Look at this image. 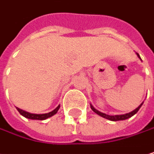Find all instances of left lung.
Segmentation results:
<instances>
[{
  "instance_id": "left-lung-1",
  "label": "left lung",
  "mask_w": 154,
  "mask_h": 154,
  "mask_svg": "<svg viewBox=\"0 0 154 154\" xmlns=\"http://www.w3.org/2000/svg\"><path fill=\"white\" fill-rule=\"evenodd\" d=\"M137 54V56L140 57V56H139V54L138 53H136ZM141 58V57H140ZM142 105H143V103L135 109V110H134V111H132L131 113H128V114H125V115H117V116H109V115H106V114H104V113H101V112H99V111H97V109H95L92 106H91V108H92V110L96 113V114H97L98 116H102V117H104V118H106V119H108V120H111V121H121V120H125V119H128V118H130L131 116H133L134 115H135L137 112H138V110L140 109V107L142 106Z\"/></svg>"
}]
</instances>
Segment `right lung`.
Wrapping results in <instances>:
<instances>
[{
    "label": "right lung",
    "instance_id": "add662e5",
    "mask_svg": "<svg viewBox=\"0 0 154 154\" xmlns=\"http://www.w3.org/2000/svg\"><path fill=\"white\" fill-rule=\"evenodd\" d=\"M59 106L56 108V109H54L53 111H51V112H49V113H47V114H42V115H37V114H30V113H29V112H26V111H23V110H21V109H20V108H18V107H16L17 108V110L19 111V113L21 115V116H23L24 117H26V118H29V119H33V120H45V119H47V118H48V117H51L52 116H54L55 114H57V110L59 109Z\"/></svg>",
    "mask_w": 154,
    "mask_h": 154
}]
</instances>
